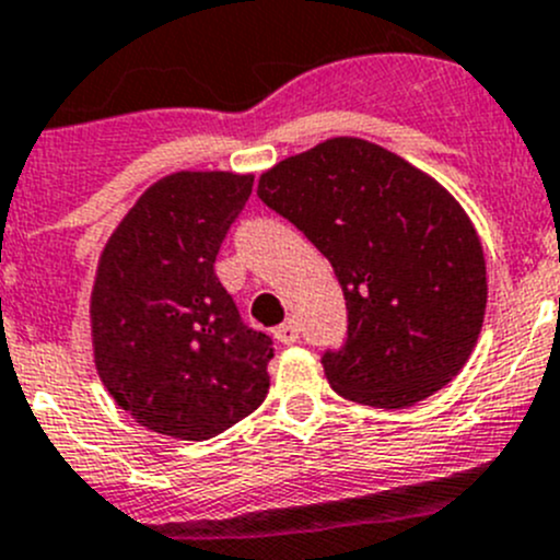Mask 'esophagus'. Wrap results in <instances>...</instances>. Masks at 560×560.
<instances>
[{
	"mask_svg": "<svg viewBox=\"0 0 560 560\" xmlns=\"http://www.w3.org/2000/svg\"><path fill=\"white\" fill-rule=\"evenodd\" d=\"M275 338H277V343H283V346L296 343V340H300V327H296L294 318H289L285 324H280V327L275 329Z\"/></svg>",
	"mask_w": 560,
	"mask_h": 560,
	"instance_id": "1",
	"label": "esophagus"
}]
</instances>
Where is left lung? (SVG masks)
<instances>
[{"label":"left lung","mask_w":560,"mask_h":560,"mask_svg":"<svg viewBox=\"0 0 560 560\" xmlns=\"http://www.w3.org/2000/svg\"><path fill=\"white\" fill-rule=\"evenodd\" d=\"M258 197L332 264L349 335L322 357L338 396L404 409L448 385L476 349L487 260L459 200L398 153L332 137L277 162Z\"/></svg>","instance_id":"left-lung-1"}]
</instances>
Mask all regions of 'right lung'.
I'll list each match as a JSON object with an SVG mask.
<instances>
[{
    "label": "right lung",
    "instance_id": "obj_1",
    "mask_svg": "<svg viewBox=\"0 0 560 560\" xmlns=\"http://www.w3.org/2000/svg\"><path fill=\"white\" fill-rule=\"evenodd\" d=\"M253 175L180 170L148 186L106 238L90 294L101 382L131 418L209 440L269 393V335L244 327L214 260Z\"/></svg>",
    "mask_w": 560,
    "mask_h": 560
}]
</instances>
